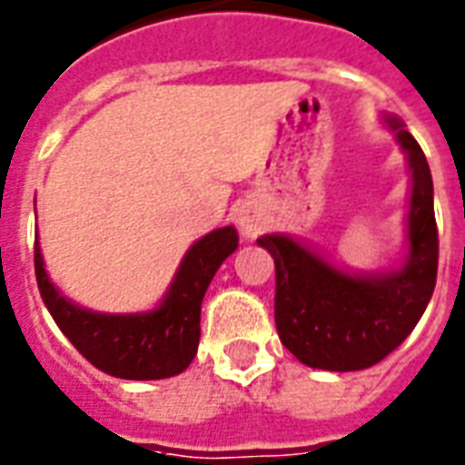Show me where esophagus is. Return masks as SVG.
I'll return each mask as SVG.
<instances>
[{"mask_svg": "<svg viewBox=\"0 0 465 465\" xmlns=\"http://www.w3.org/2000/svg\"><path fill=\"white\" fill-rule=\"evenodd\" d=\"M236 224H239L241 233H246V236H256L258 233V219L251 209L241 207L239 212H236Z\"/></svg>", "mask_w": 465, "mask_h": 465, "instance_id": "34e87169", "label": "esophagus"}]
</instances>
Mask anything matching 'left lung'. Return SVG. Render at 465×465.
Instances as JSON below:
<instances>
[{"mask_svg":"<svg viewBox=\"0 0 465 465\" xmlns=\"http://www.w3.org/2000/svg\"><path fill=\"white\" fill-rule=\"evenodd\" d=\"M407 153L412 197L407 214V261L371 275L339 271L292 236L265 233L258 243L275 261V327L282 346L304 366L363 371L405 341L427 310L439 265L434 185L430 163L405 124L385 116Z\"/></svg>","mask_w":465,"mask_h":465,"instance_id":"8db88e82","label":"left lung"}]
</instances>
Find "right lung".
<instances>
[{
	"mask_svg": "<svg viewBox=\"0 0 465 465\" xmlns=\"http://www.w3.org/2000/svg\"><path fill=\"white\" fill-rule=\"evenodd\" d=\"M236 246L239 233L233 226L202 236L183 258L163 302L136 314H102L65 300L45 272L38 241L35 280L60 331L92 366L124 381H161L193 363L200 343L202 297Z\"/></svg>",
	"mask_w": 465,
	"mask_h": 465,
	"instance_id": "add662e5",
	"label": "right lung"
}]
</instances>
